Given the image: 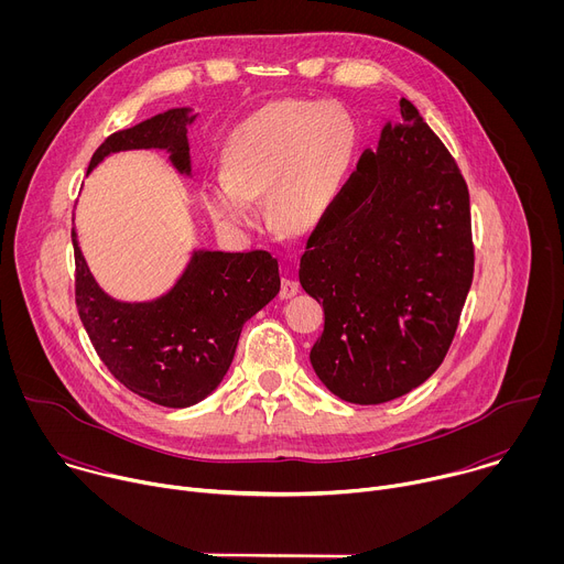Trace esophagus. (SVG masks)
Listing matches in <instances>:
<instances>
[{
  "label": "esophagus",
  "instance_id": "obj_1",
  "mask_svg": "<svg viewBox=\"0 0 564 564\" xmlns=\"http://www.w3.org/2000/svg\"><path fill=\"white\" fill-rule=\"evenodd\" d=\"M296 292H299V283L294 279H283L281 281V292H279L281 299H292Z\"/></svg>",
  "mask_w": 564,
  "mask_h": 564
}]
</instances>
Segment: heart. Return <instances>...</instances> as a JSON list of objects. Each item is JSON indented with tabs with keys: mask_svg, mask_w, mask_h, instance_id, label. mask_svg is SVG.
<instances>
[{
	"mask_svg": "<svg viewBox=\"0 0 564 564\" xmlns=\"http://www.w3.org/2000/svg\"><path fill=\"white\" fill-rule=\"evenodd\" d=\"M357 124L337 105L276 100L229 133L223 176L203 183L200 203L227 229L259 225L257 198L268 192L276 227L303 234L335 207L357 153Z\"/></svg>",
	"mask_w": 564,
	"mask_h": 564,
	"instance_id": "b5f03b06",
	"label": "heart"
}]
</instances>
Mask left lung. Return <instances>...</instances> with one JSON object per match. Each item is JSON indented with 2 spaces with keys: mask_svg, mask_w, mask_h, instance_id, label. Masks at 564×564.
<instances>
[{
  "mask_svg": "<svg viewBox=\"0 0 564 564\" xmlns=\"http://www.w3.org/2000/svg\"><path fill=\"white\" fill-rule=\"evenodd\" d=\"M335 207L310 234L303 290L324 303L316 377L350 404H383L444 361L473 281L468 187L415 105L399 100Z\"/></svg>",
  "mask_w": 564,
  "mask_h": 564,
  "instance_id": "left-lung-1",
  "label": "left lung"
}]
</instances>
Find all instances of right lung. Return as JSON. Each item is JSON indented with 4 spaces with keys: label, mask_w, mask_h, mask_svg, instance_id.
Listing matches in <instances>:
<instances>
[{
    "label": "right lung",
    "mask_w": 564,
    "mask_h": 564,
    "mask_svg": "<svg viewBox=\"0 0 564 564\" xmlns=\"http://www.w3.org/2000/svg\"><path fill=\"white\" fill-rule=\"evenodd\" d=\"M192 109H170L111 133L94 153L89 172L109 153L165 149L181 174H192L187 124ZM73 236L75 305L109 372L131 392L167 409L198 404L218 388L234 359L240 330L281 288L270 252L192 254L176 285L160 299L124 303L94 279Z\"/></svg>",
    "instance_id": "right-lung-1"
}]
</instances>
